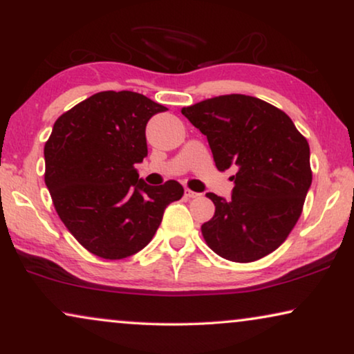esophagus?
Returning <instances> with one entry per match:
<instances>
[{
	"label": "esophagus",
	"instance_id": "esophagus-1",
	"mask_svg": "<svg viewBox=\"0 0 354 354\" xmlns=\"http://www.w3.org/2000/svg\"><path fill=\"white\" fill-rule=\"evenodd\" d=\"M185 196L187 198H198L200 196V193L193 192V190H190V188H185Z\"/></svg>",
	"mask_w": 354,
	"mask_h": 354
}]
</instances>
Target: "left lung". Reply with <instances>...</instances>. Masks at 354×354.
I'll return each instance as SVG.
<instances>
[{
  "mask_svg": "<svg viewBox=\"0 0 354 354\" xmlns=\"http://www.w3.org/2000/svg\"><path fill=\"white\" fill-rule=\"evenodd\" d=\"M206 135L216 167H235L230 200L206 193L216 212L201 225L207 246L234 263L258 261L287 240L311 187L308 140L282 109L222 95L182 109Z\"/></svg>",
  "mask_w": 354,
  "mask_h": 354,
  "instance_id": "obj_1",
  "label": "left lung"
}]
</instances>
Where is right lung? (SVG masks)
Listing matches in <instances>:
<instances>
[{
	"instance_id": "1",
	"label": "right lung",
	"mask_w": 354,
	"mask_h": 354,
	"mask_svg": "<svg viewBox=\"0 0 354 354\" xmlns=\"http://www.w3.org/2000/svg\"><path fill=\"white\" fill-rule=\"evenodd\" d=\"M166 106L135 91H100L59 115L45 143V183L75 240L103 259H124L156 234L183 196L176 180L147 185L135 164L148 154L151 115Z\"/></svg>"
}]
</instances>
